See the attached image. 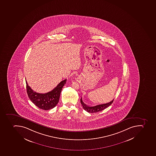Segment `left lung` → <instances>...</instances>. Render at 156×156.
<instances>
[{"label":"left lung","instance_id":"8db88e82","mask_svg":"<svg viewBox=\"0 0 156 156\" xmlns=\"http://www.w3.org/2000/svg\"><path fill=\"white\" fill-rule=\"evenodd\" d=\"M114 100V99L112 101H110L109 102L105 104H99V105L95 106H90L86 105V104L83 102L82 97H81L80 101H81V104L82 105L83 108L85 111H87L88 112L94 113V112H100V111H102V110H104L105 108L108 107V106H110L112 104Z\"/></svg>","mask_w":156,"mask_h":156}]
</instances>
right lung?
<instances>
[{
	"mask_svg": "<svg viewBox=\"0 0 156 156\" xmlns=\"http://www.w3.org/2000/svg\"><path fill=\"white\" fill-rule=\"evenodd\" d=\"M66 82V79H65L61 81L51 91L45 94H40L32 90L26 81L28 96L30 100L37 107L42 110H50L55 107L59 102L60 94L62 87Z\"/></svg>",
	"mask_w": 156,
	"mask_h": 156,
	"instance_id": "1",
	"label": "right lung"
}]
</instances>
